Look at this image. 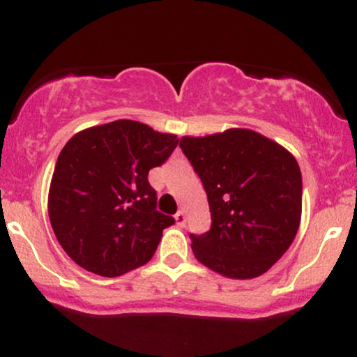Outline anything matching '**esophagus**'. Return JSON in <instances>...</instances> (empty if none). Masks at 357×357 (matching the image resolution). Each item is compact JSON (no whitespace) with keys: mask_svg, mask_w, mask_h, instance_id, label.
I'll list each match as a JSON object with an SVG mask.
<instances>
[{"mask_svg":"<svg viewBox=\"0 0 357 357\" xmlns=\"http://www.w3.org/2000/svg\"><path fill=\"white\" fill-rule=\"evenodd\" d=\"M174 220H176V225H179V227H183L184 223H186V213H184L183 210L178 211L174 215Z\"/></svg>","mask_w":357,"mask_h":357,"instance_id":"34e87169","label":"esophagus"}]
</instances>
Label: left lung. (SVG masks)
Wrapping results in <instances>:
<instances>
[{"instance_id": "8db88e82", "label": "left lung", "mask_w": 357, "mask_h": 357, "mask_svg": "<svg viewBox=\"0 0 357 357\" xmlns=\"http://www.w3.org/2000/svg\"><path fill=\"white\" fill-rule=\"evenodd\" d=\"M179 147L202 178L210 231L191 235L196 260L236 280L255 278L280 260L302 216V174L292 153L252 129L233 127Z\"/></svg>"}]
</instances>
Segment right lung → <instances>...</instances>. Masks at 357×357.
<instances>
[{"label":"right lung","mask_w":357,"mask_h":357,"mask_svg":"<svg viewBox=\"0 0 357 357\" xmlns=\"http://www.w3.org/2000/svg\"><path fill=\"white\" fill-rule=\"evenodd\" d=\"M179 139L129 119L87 127L63 146L48 191L56 240L82 268L121 277L146 265L173 216L155 210L149 169Z\"/></svg>","instance_id":"obj_1"}]
</instances>
